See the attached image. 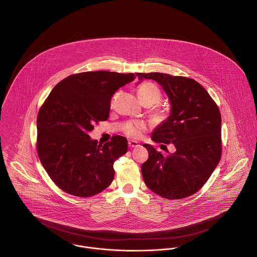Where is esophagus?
Returning a JSON list of instances; mask_svg holds the SVG:
<instances>
[{
  "label": "esophagus",
  "instance_id": "obj_1",
  "mask_svg": "<svg viewBox=\"0 0 257 257\" xmlns=\"http://www.w3.org/2000/svg\"><path fill=\"white\" fill-rule=\"evenodd\" d=\"M128 147H131V148H135V147H140V145L136 141H130L128 142Z\"/></svg>",
  "mask_w": 257,
  "mask_h": 257
}]
</instances>
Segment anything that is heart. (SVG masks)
Listing matches in <instances>:
<instances>
[{
    "label": "heart",
    "instance_id": "heart-1",
    "mask_svg": "<svg viewBox=\"0 0 257 257\" xmlns=\"http://www.w3.org/2000/svg\"><path fill=\"white\" fill-rule=\"evenodd\" d=\"M139 100L147 106H151L158 103L161 99V92L159 88L153 84L146 82L141 84L137 89ZM144 128L142 122H130L125 127V134L131 138H139Z\"/></svg>",
    "mask_w": 257,
    "mask_h": 257
}]
</instances>
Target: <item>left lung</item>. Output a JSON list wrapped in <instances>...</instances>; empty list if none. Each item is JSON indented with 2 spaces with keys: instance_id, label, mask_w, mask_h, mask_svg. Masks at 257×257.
<instances>
[{
  "instance_id": "8db88e82",
  "label": "left lung",
  "mask_w": 257,
  "mask_h": 257,
  "mask_svg": "<svg viewBox=\"0 0 257 257\" xmlns=\"http://www.w3.org/2000/svg\"><path fill=\"white\" fill-rule=\"evenodd\" d=\"M139 82L156 81L170 101L168 117L151 134L154 143L172 144L175 151L163 156L150 145L142 165L147 187L166 199L195 194L208 181L221 155V117L217 104L197 81L169 74L137 73ZM161 145V146H164Z\"/></svg>"
}]
</instances>
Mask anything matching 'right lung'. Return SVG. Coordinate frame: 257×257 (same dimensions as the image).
Here are the masks:
<instances>
[{"label": "right lung", "instance_id": "right-lung-1", "mask_svg": "<svg viewBox=\"0 0 257 257\" xmlns=\"http://www.w3.org/2000/svg\"><path fill=\"white\" fill-rule=\"evenodd\" d=\"M134 73L94 71L70 75L50 92L37 115V153L49 177L64 192L91 197L110 186L113 162L127 141L112 137L104 146L92 140L93 124L107 120L114 92Z\"/></svg>", "mask_w": 257, "mask_h": 257}]
</instances>
